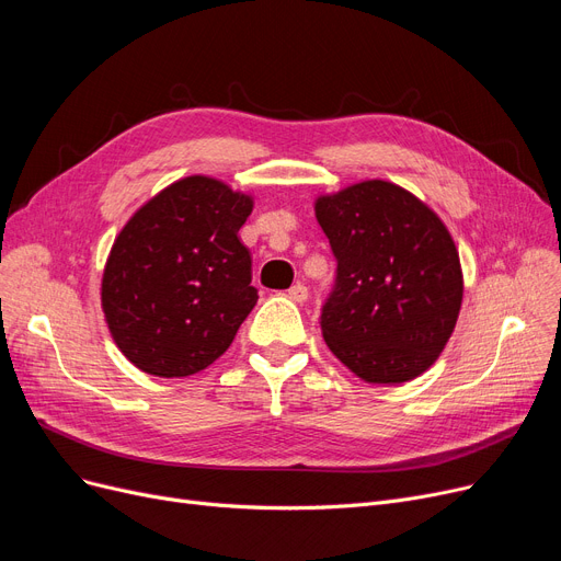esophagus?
<instances>
[{"label": "esophagus", "mask_w": 561, "mask_h": 561, "mask_svg": "<svg viewBox=\"0 0 561 561\" xmlns=\"http://www.w3.org/2000/svg\"><path fill=\"white\" fill-rule=\"evenodd\" d=\"M287 295H289V299H291V301L304 304V301L308 299V287H306L304 283H297V285H291V287L287 289Z\"/></svg>", "instance_id": "obj_1"}]
</instances>
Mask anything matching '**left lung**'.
Segmentation results:
<instances>
[{
    "mask_svg": "<svg viewBox=\"0 0 561 561\" xmlns=\"http://www.w3.org/2000/svg\"><path fill=\"white\" fill-rule=\"evenodd\" d=\"M314 215L337 262L319 314L329 350L369 383L420 377L455 331L463 299L447 228L413 194L383 180L322 196Z\"/></svg>",
    "mask_w": 561,
    "mask_h": 561,
    "instance_id": "8db88e82",
    "label": "left lung"
}]
</instances>
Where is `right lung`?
I'll return each mask as SVG.
<instances>
[{
	"label": "right lung",
	"instance_id": "right-lung-1",
	"mask_svg": "<svg viewBox=\"0 0 561 561\" xmlns=\"http://www.w3.org/2000/svg\"><path fill=\"white\" fill-rule=\"evenodd\" d=\"M253 201L205 175L148 201L121 230L102 276L106 324L129 363L190 377L215 363L257 301L239 228Z\"/></svg>",
	"mask_w": 561,
	"mask_h": 561
}]
</instances>
